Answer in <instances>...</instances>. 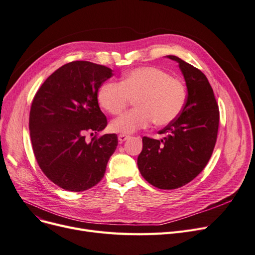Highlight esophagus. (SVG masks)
Wrapping results in <instances>:
<instances>
[{
    "label": "esophagus",
    "instance_id": "1",
    "mask_svg": "<svg viewBox=\"0 0 255 255\" xmlns=\"http://www.w3.org/2000/svg\"><path fill=\"white\" fill-rule=\"evenodd\" d=\"M118 138H119V141H120V142H123V141H125L126 139L129 138V135H126V134H119Z\"/></svg>",
    "mask_w": 255,
    "mask_h": 255
}]
</instances>
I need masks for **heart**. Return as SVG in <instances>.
Instances as JSON below:
<instances>
[{"mask_svg": "<svg viewBox=\"0 0 255 255\" xmlns=\"http://www.w3.org/2000/svg\"><path fill=\"white\" fill-rule=\"evenodd\" d=\"M135 109L114 120L110 128L121 134H131L149 127L155 121L168 125L178 118L186 102L184 84L155 66H142L127 73L121 83L106 82L98 92V101L112 115L124 112L131 99Z\"/></svg>", "mask_w": 255, "mask_h": 255, "instance_id": "heart-1", "label": "heart"}]
</instances>
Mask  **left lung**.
Listing matches in <instances>:
<instances>
[{"label":"left lung","mask_w":255,"mask_h":255,"mask_svg":"<svg viewBox=\"0 0 255 255\" xmlns=\"http://www.w3.org/2000/svg\"><path fill=\"white\" fill-rule=\"evenodd\" d=\"M184 77L187 98L181 114L158 133L163 138L142 137L137 167L150 184L175 190L202 172L212 156L219 128V106L206 76L173 55Z\"/></svg>","instance_id":"1"}]
</instances>
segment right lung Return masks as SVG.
<instances>
[{"label": "right lung", "instance_id": "right-lung-1", "mask_svg": "<svg viewBox=\"0 0 255 255\" xmlns=\"http://www.w3.org/2000/svg\"><path fill=\"white\" fill-rule=\"evenodd\" d=\"M113 70L90 61H72L55 71L37 91L30 110L29 130L36 161L61 189L82 192L99 183L118 146L115 133L94 136L107 120L98 91Z\"/></svg>", "mask_w": 255, "mask_h": 255}]
</instances>
